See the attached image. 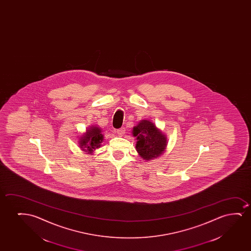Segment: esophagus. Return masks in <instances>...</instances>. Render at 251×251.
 <instances>
[{"label":"esophagus","mask_w":251,"mask_h":251,"mask_svg":"<svg viewBox=\"0 0 251 251\" xmlns=\"http://www.w3.org/2000/svg\"><path fill=\"white\" fill-rule=\"evenodd\" d=\"M125 127H123L119 128V129H117V133L119 134V135H124L125 134Z\"/></svg>","instance_id":"1"}]
</instances>
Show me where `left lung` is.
I'll return each instance as SVG.
<instances>
[{
    "mask_svg": "<svg viewBox=\"0 0 251 251\" xmlns=\"http://www.w3.org/2000/svg\"><path fill=\"white\" fill-rule=\"evenodd\" d=\"M133 134L137 137L135 148L138 153L146 160L160 156L165 151L166 137L150 121H141L133 128Z\"/></svg>",
    "mask_w": 251,
    "mask_h": 251,
    "instance_id": "obj_1",
    "label": "left lung"
}]
</instances>
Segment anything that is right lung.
<instances>
[{"mask_svg":"<svg viewBox=\"0 0 251 251\" xmlns=\"http://www.w3.org/2000/svg\"><path fill=\"white\" fill-rule=\"evenodd\" d=\"M103 141V134H101V129L100 127H90L86 131V134L83 135L79 139V147L84 151H88V153H92L93 150L100 148L101 142Z\"/></svg>","mask_w":251,"mask_h":251,"instance_id":"1","label":"right lung"}]
</instances>
